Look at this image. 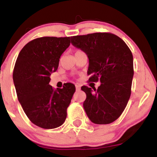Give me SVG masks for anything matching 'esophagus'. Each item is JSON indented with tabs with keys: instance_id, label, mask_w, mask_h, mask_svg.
I'll return each instance as SVG.
<instances>
[{
	"instance_id": "esophagus-1",
	"label": "esophagus",
	"mask_w": 157,
	"mask_h": 157,
	"mask_svg": "<svg viewBox=\"0 0 157 157\" xmlns=\"http://www.w3.org/2000/svg\"><path fill=\"white\" fill-rule=\"evenodd\" d=\"M75 87H76V90H77V91H80V86H78V85H76V86H75Z\"/></svg>"
}]
</instances>
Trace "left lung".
Returning <instances> with one entry per match:
<instances>
[{"mask_svg": "<svg viewBox=\"0 0 157 157\" xmlns=\"http://www.w3.org/2000/svg\"><path fill=\"white\" fill-rule=\"evenodd\" d=\"M71 43L89 58L90 82L100 81L98 89L83 86V108L95 124H109L120 117L131 93L134 76L133 55L118 36L107 32L71 37Z\"/></svg>", "mask_w": 157, "mask_h": 157, "instance_id": "8db88e82", "label": "left lung"}]
</instances>
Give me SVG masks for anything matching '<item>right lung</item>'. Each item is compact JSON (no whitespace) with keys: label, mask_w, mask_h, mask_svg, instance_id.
Wrapping results in <instances>:
<instances>
[{"label":"right lung","mask_w":157,"mask_h":157,"mask_svg":"<svg viewBox=\"0 0 157 157\" xmlns=\"http://www.w3.org/2000/svg\"><path fill=\"white\" fill-rule=\"evenodd\" d=\"M69 45L70 37H39L25 45L16 60L13 81L18 101L30 121L42 128L63 124L75 92L70 82L55 90L49 85L50 75Z\"/></svg>","instance_id":"right-lung-1"}]
</instances>
